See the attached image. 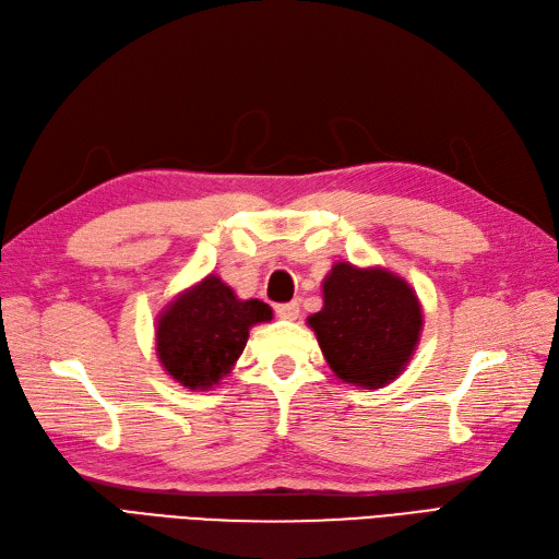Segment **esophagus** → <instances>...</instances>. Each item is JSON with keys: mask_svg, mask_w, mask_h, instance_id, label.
Returning <instances> with one entry per match:
<instances>
[{"mask_svg": "<svg viewBox=\"0 0 559 559\" xmlns=\"http://www.w3.org/2000/svg\"><path fill=\"white\" fill-rule=\"evenodd\" d=\"M275 312H277V317H282V319H296L298 312H300V306H298L296 300H292V302H280V306H275Z\"/></svg>", "mask_w": 559, "mask_h": 559, "instance_id": "obj_1", "label": "esophagus"}]
</instances>
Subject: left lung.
<instances>
[{
  "label": "left lung",
  "mask_w": 559,
  "mask_h": 559,
  "mask_svg": "<svg viewBox=\"0 0 559 559\" xmlns=\"http://www.w3.org/2000/svg\"><path fill=\"white\" fill-rule=\"evenodd\" d=\"M308 324L337 378L380 389L413 357L421 308L411 286L389 270L335 263L324 280V308Z\"/></svg>",
  "instance_id": "left-lung-1"
}]
</instances>
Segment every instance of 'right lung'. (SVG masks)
<instances>
[{"instance_id": "right-lung-1", "label": "right lung", "mask_w": 559, "mask_h": 559, "mask_svg": "<svg viewBox=\"0 0 559 559\" xmlns=\"http://www.w3.org/2000/svg\"><path fill=\"white\" fill-rule=\"evenodd\" d=\"M270 319L273 310L263 300H238L230 286L210 275L158 319V359L179 384L210 389L238 361L249 329Z\"/></svg>"}]
</instances>
